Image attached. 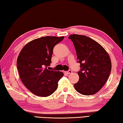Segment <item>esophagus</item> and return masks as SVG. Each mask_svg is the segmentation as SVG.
I'll use <instances>...</instances> for the list:
<instances>
[{
	"label": "esophagus",
	"mask_w": 123,
	"mask_h": 123,
	"mask_svg": "<svg viewBox=\"0 0 123 123\" xmlns=\"http://www.w3.org/2000/svg\"><path fill=\"white\" fill-rule=\"evenodd\" d=\"M66 74H69L72 73V71L71 70H68V71L66 72Z\"/></svg>",
	"instance_id": "esophagus-1"
}]
</instances>
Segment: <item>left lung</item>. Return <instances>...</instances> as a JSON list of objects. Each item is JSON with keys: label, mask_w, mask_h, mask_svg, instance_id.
<instances>
[{"label": "left lung", "mask_w": 123, "mask_h": 123, "mask_svg": "<svg viewBox=\"0 0 123 123\" xmlns=\"http://www.w3.org/2000/svg\"><path fill=\"white\" fill-rule=\"evenodd\" d=\"M74 46L81 69L79 80L74 85L75 90L84 95L98 92L105 85L111 69L107 52L98 43L88 37L77 34L68 37Z\"/></svg>", "instance_id": "obj_1"}]
</instances>
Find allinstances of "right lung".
Returning a JSON list of instances; mask_svg holds the SVG:
<instances>
[{
  "mask_svg": "<svg viewBox=\"0 0 123 123\" xmlns=\"http://www.w3.org/2000/svg\"><path fill=\"white\" fill-rule=\"evenodd\" d=\"M64 36H45L28 43L17 59V68L24 85L37 96L47 97L57 90L58 82L64 74L49 70L53 49Z\"/></svg>",
  "mask_w": 123,
  "mask_h": 123,
  "instance_id": "add662e5",
  "label": "right lung"
}]
</instances>
